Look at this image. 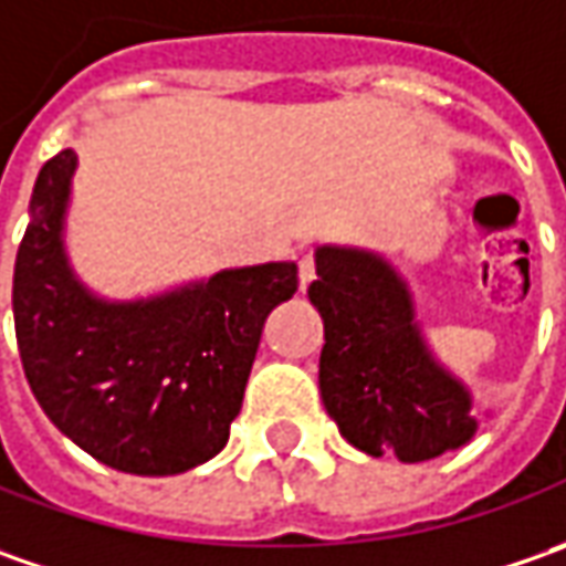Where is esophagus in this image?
Here are the masks:
<instances>
[{
  "label": "esophagus",
  "instance_id": "1",
  "mask_svg": "<svg viewBox=\"0 0 566 566\" xmlns=\"http://www.w3.org/2000/svg\"><path fill=\"white\" fill-rule=\"evenodd\" d=\"M316 279V260L306 253V256H301V291H306V284Z\"/></svg>",
  "mask_w": 566,
  "mask_h": 566
}]
</instances>
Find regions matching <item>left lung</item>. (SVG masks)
Here are the masks:
<instances>
[{"label":"left lung","instance_id":"8db88e82","mask_svg":"<svg viewBox=\"0 0 566 566\" xmlns=\"http://www.w3.org/2000/svg\"><path fill=\"white\" fill-rule=\"evenodd\" d=\"M316 275L310 303L325 325L319 391L344 439L369 458L395 451L403 463L473 439V395L429 350L398 269L373 250L322 244Z\"/></svg>","mask_w":566,"mask_h":566}]
</instances>
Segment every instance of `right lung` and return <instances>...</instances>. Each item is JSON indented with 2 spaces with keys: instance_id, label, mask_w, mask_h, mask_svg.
Masks as SVG:
<instances>
[{
  "instance_id": "right-lung-1",
  "label": "right lung",
  "mask_w": 566,
  "mask_h": 566,
  "mask_svg": "<svg viewBox=\"0 0 566 566\" xmlns=\"http://www.w3.org/2000/svg\"><path fill=\"white\" fill-rule=\"evenodd\" d=\"M77 153L40 168L14 260V335L33 398L90 458L134 476L212 460L241 413L265 316L297 291V265L222 269L137 301L74 275L65 216Z\"/></svg>"
}]
</instances>
